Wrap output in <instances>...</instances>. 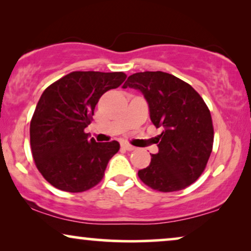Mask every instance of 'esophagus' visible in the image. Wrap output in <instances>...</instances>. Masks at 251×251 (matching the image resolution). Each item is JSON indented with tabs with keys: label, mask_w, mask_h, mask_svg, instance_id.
<instances>
[{
	"label": "esophagus",
	"mask_w": 251,
	"mask_h": 251,
	"mask_svg": "<svg viewBox=\"0 0 251 251\" xmlns=\"http://www.w3.org/2000/svg\"><path fill=\"white\" fill-rule=\"evenodd\" d=\"M121 146H122L125 150H126V151H133V150H135V146L130 145V144H128V143H123Z\"/></svg>",
	"instance_id": "obj_1"
}]
</instances>
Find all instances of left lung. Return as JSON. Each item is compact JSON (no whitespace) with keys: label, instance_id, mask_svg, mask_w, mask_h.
I'll return each instance as SVG.
<instances>
[{"label":"left lung","instance_id":"obj_1","mask_svg":"<svg viewBox=\"0 0 251 251\" xmlns=\"http://www.w3.org/2000/svg\"><path fill=\"white\" fill-rule=\"evenodd\" d=\"M122 88L142 92L151 121L162 129L159 152L138 171L140 180L160 192L190 186L203 173L214 144L210 111L203 99L186 82L160 71L130 75Z\"/></svg>","mask_w":251,"mask_h":251}]
</instances>
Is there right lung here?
<instances>
[{
	"label": "right lung",
	"instance_id": "right-lung-1",
	"mask_svg": "<svg viewBox=\"0 0 251 251\" xmlns=\"http://www.w3.org/2000/svg\"><path fill=\"white\" fill-rule=\"evenodd\" d=\"M126 77L122 72H72L43 91L30 121V149L36 168L52 186L78 193L102 179L120 144L97 143L84 129L99 98Z\"/></svg>",
	"mask_w": 251,
	"mask_h": 251
}]
</instances>
